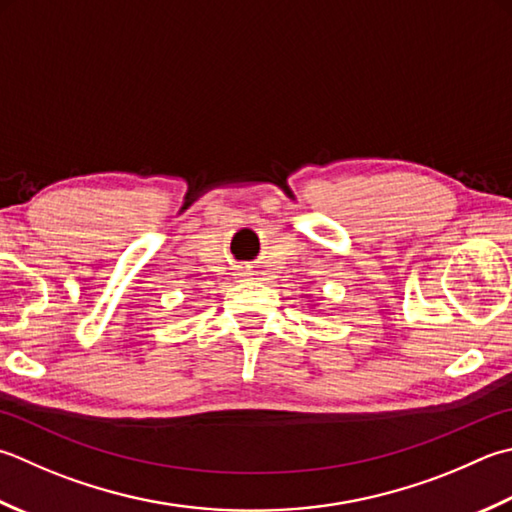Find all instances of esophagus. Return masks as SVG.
Here are the masks:
<instances>
[{"instance_id":"obj_1","label":"esophagus","mask_w":512,"mask_h":512,"mask_svg":"<svg viewBox=\"0 0 512 512\" xmlns=\"http://www.w3.org/2000/svg\"><path fill=\"white\" fill-rule=\"evenodd\" d=\"M239 275H248V273H246V270H244V273H239Z\"/></svg>"}]
</instances>
